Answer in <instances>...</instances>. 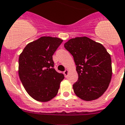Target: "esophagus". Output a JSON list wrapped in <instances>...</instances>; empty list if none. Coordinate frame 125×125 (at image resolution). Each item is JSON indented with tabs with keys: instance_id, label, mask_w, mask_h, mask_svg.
<instances>
[{
	"instance_id": "obj_1",
	"label": "esophagus",
	"mask_w": 125,
	"mask_h": 125,
	"mask_svg": "<svg viewBox=\"0 0 125 125\" xmlns=\"http://www.w3.org/2000/svg\"><path fill=\"white\" fill-rule=\"evenodd\" d=\"M63 74H64V75L65 77H67L68 74H69V71H68V70H65V71L63 72Z\"/></svg>"
}]
</instances>
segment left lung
Listing matches in <instances>:
<instances>
[{
    "instance_id": "left-lung-1",
    "label": "left lung",
    "mask_w": 125,
    "mask_h": 125,
    "mask_svg": "<svg viewBox=\"0 0 125 125\" xmlns=\"http://www.w3.org/2000/svg\"><path fill=\"white\" fill-rule=\"evenodd\" d=\"M64 47L73 56L78 74L73 84L75 95L86 101L99 98L112 77L111 58L106 49L87 37L71 39Z\"/></svg>"
}]
</instances>
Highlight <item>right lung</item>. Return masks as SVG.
<instances>
[{
	"label": "right lung",
	"mask_w": 125,
	"mask_h": 125,
	"mask_svg": "<svg viewBox=\"0 0 125 125\" xmlns=\"http://www.w3.org/2000/svg\"><path fill=\"white\" fill-rule=\"evenodd\" d=\"M63 42L57 37H42L25 46L19 57V76L25 90L39 102H48L57 94L62 73L54 69L53 55Z\"/></svg>",
	"instance_id": "1"
}]
</instances>
